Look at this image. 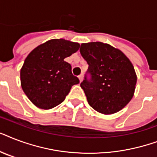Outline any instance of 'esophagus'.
I'll use <instances>...</instances> for the list:
<instances>
[{"label":"esophagus","mask_w":157,"mask_h":157,"mask_svg":"<svg viewBox=\"0 0 157 157\" xmlns=\"http://www.w3.org/2000/svg\"><path fill=\"white\" fill-rule=\"evenodd\" d=\"M79 78V81H80V82H81L82 81V80H83V75L81 74V75H80V76H78Z\"/></svg>","instance_id":"obj_1"}]
</instances>
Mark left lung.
I'll return each mask as SVG.
<instances>
[{
	"instance_id": "1",
	"label": "left lung",
	"mask_w": 157,
	"mask_h": 157,
	"mask_svg": "<svg viewBox=\"0 0 157 157\" xmlns=\"http://www.w3.org/2000/svg\"><path fill=\"white\" fill-rule=\"evenodd\" d=\"M80 52L89 65L81 87L90 106L105 115L119 112L134 96L137 76L131 62L121 50L103 42L83 43Z\"/></svg>"
}]
</instances>
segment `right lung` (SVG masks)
I'll list each match as a JSON object with an SVG mask.
<instances>
[{"instance_id":"right-lung-1","label":"right lung","mask_w":157,"mask_h":157,"mask_svg":"<svg viewBox=\"0 0 157 157\" xmlns=\"http://www.w3.org/2000/svg\"><path fill=\"white\" fill-rule=\"evenodd\" d=\"M80 48L78 43L53 39L28 54L20 71L21 86L33 104L50 109L63 103L71 86L80 82L64 61Z\"/></svg>"}]
</instances>
